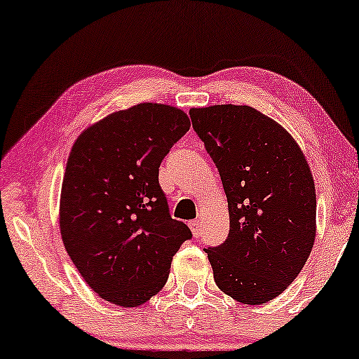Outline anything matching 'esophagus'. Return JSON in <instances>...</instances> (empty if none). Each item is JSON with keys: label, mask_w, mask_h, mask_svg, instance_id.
Segmentation results:
<instances>
[{"label": "esophagus", "mask_w": 359, "mask_h": 359, "mask_svg": "<svg viewBox=\"0 0 359 359\" xmlns=\"http://www.w3.org/2000/svg\"><path fill=\"white\" fill-rule=\"evenodd\" d=\"M189 226H190L191 232H194L195 237H200V235H201V221H200V219H195V221H190Z\"/></svg>", "instance_id": "obj_1"}]
</instances>
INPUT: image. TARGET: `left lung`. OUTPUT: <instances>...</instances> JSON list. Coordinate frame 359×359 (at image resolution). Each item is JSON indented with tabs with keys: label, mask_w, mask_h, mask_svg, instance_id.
<instances>
[{
	"label": "left lung",
	"mask_w": 359,
	"mask_h": 359,
	"mask_svg": "<svg viewBox=\"0 0 359 359\" xmlns=\"http://www.w3.org/2000/svg\"><path fill=\"white\" fill-rule=\"evenodd\" d=\"M190 117L229 203V237L205 248L214 280L240 303L269 302L290 285L313 250L311 169L290 133L251 106L194 108Z\"/></svg>",
	"instance_id": "left-lung-1"
}]
</instances>
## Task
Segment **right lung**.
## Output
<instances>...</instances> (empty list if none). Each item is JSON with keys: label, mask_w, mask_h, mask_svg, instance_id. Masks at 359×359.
Instances as JSON below:
<instances>
[{"label": "right lung", "mask_w": 359, "mask_h": 359, "mask_svg": "<svg viewBox=\"0 0 359 359\" xmlns=\"http://www.w3.org/2000/svg\"><path fill=\"white\" fill-rule=\"evenodd\" d=\"M189 128L184 111L140 103L90 126L74 143L61 190V237L80 276L106 302L147 303L191 238L170 217L158 179L159 164Z\"/></svg>", "instance_id": "right-lung-1"}]
</instances>
